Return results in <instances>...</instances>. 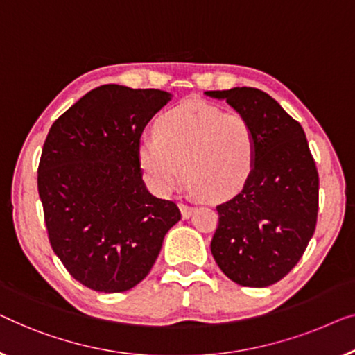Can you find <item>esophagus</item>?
<instances>
[{
	"label": "esophagus",
	"mask_w": 355,
	"mask_h": 355,
	"mask_svg": "<svg viewBox=\"0 0 355 355\" xmlns=\"http://www.w3.org/2000/svg\"><path fill=\"white\" fill-rule=\"evenodd\" d=\"M178 207H180V212H182L183 218H189V217H191V214L194 212V207L191 206V204L180 202V204H178Z\"/></svg>",
	"instance_id": "1"
}]
</instances>
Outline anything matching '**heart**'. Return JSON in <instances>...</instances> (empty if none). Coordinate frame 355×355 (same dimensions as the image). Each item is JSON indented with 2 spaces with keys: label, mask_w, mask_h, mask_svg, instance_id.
Returning a JSON list of instances; mask_svg holds the SVG:
<instances>
[{
  "label": "heart",
  "mask_w": 355,
  "mask_h": 355,
  "mask_svg": "<svg viewBox=\"0 0 355 355\" xmlns=\"http://www.w3.org/2000/svg\"><path fill=\"white\" fill-rule=\"evenodd\" d=\"M156 133L139 139L138 161L159 194L171 193L183 171L191 189L211 199L233 196L251 177L257 138L241 114L187 101L157 119Z\"/></svg>",
  "instance_id": "b5f03b06"
}]
</instances>
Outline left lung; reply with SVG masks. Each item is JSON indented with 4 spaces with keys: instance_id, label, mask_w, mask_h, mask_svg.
Instances as JSON below:
<instances>
[{
    "instance_id": "obj_1",
    "label": "left lung",
    "mask_w": 355,
    "mask_h": 355,
    "mask_svg": "<svg viewBox=\"0 0 355 355\" xmlns=\"http://www.w3.org/2000/svg\"><path fill=\"white\" fill-rule=\"evenodd\" d=\"M206 94L225 99L257 138L251 177L236 196L217 206L212 256L234 283L270 286L293 270L315 232V161L301 123L267 93L236 87Z\"/></svg>"
}]
</instances>
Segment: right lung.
Instances as JSON below:
<instances>
[{"mask_svg":"<svg viewBox=\"0 0 355 355\" xmlns=\"http://www.w3.org/2000/svg\"><path fill=\"white\" fill-rule=\"evenodd\" d=\"M171 98L162 89L101 85L44 139L38 194L49 243L67 272L94 291L137 286L182 218L175 202L148 191L138 161L144 127Z\"/></svg>","mask_w":355,"mask_h":355,"instance_id":"right-lung-1","label":"right lung"}]
</instances>
